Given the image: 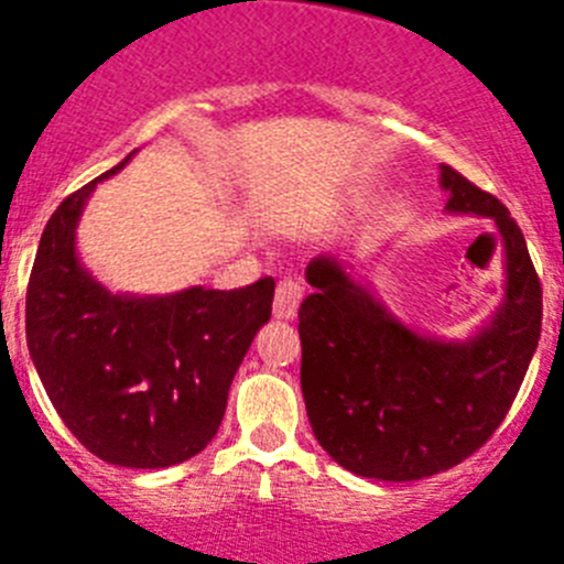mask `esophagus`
Masks as SVG:
<instances>
[{"label": "esophagus", "mask_w": 564, "mask_h": 564, "mask_svg": "<svg viewBox=\"0 0 564 564\" xmlns=\"http://www.w3.org/2000/svg\"><path fill=\"white\" fill-rule=\"evenodd\" d=\"M300 300H303V283H300V278H283L275 289L272 312H275L278 319H292L297 314Z\"/></svg>", "instance_id": "34e87169"}]
</instances>
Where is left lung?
Returning a JSON list of instances; mask_svg holds the SVG:
<instances>
[{
    "mask_svg": "<svg viewBox=\"0 0 564 564\" xmlns=\"http://www.w3.org/2000/svg\"><path fill=\"white\" fill-rule=\"evenodd\" d=\"M448 214L496 225L503 297L467 339L420 334L394 317L336 256L308 261L300 306V387L330 459L376 481H417L476 454L503 423L543 325V289L507 205L442 163Z\"/></svg>",
    "mask_w": 564,
    "mask_h": 564,
    "instance_id": "left-lung-1",
    "label": "left lung"
}]
</instances>
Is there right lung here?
<instances>
[{"label":"right lung","instance_id":"right-lung-1","mask_svg":"<svg viewBox=\"0 0 564 564\" xmlns=\"http://www.w3.org/2000/svg\"><path fill=\"white\" fill-rule=\"evenodd\" d=\"M133 155L68 194L46 223L28 286V347L55 412L94 456L161 470L214 440L275 281L147 297L102 286L77 256V223L97 183Z\"/></svg>","mask_w":564,"mask_h":564}]
</instances>
